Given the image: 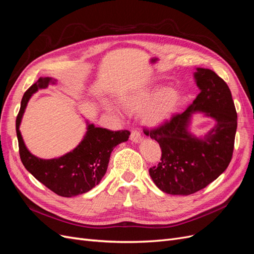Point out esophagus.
I'll list each match as a JSON object with an SVG mask.
<instances>
[{"label": "esophagus", "mask_w": 254, "mask_h": 254, "mask_svg": "<svg viewBox=\"0 0 254 254\" xmlns=\"http://www.w3.org/2000/svg\"><path fill=\"white\" fill-rule=\"evenodd\" d=\"M130 140H131V141L134 142V143L140 142V141L142 140L141 133H140L139 131H137V130L132 129V130H131V133H130Z\"/></svg>", "instance_id": "1"}]
</instances>
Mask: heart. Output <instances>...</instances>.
Segmentation results:
<instances>
[{
  "instance_id": "obj_1",
  "label": "heart",
  "mask_w": 254,
  "mask_h": 254,
  "mask_svg": "<svg viewBox=\"0 0 254 254\" xmlns=\"http://www.w3.org/2000/svg\"><path fill=\"white\" fill-rule=\"evenodd\" d=\"M159 94L158 88L143 90L126 98L123 105L129 111H142L152 102L144 114V120L149 125H158L171 118L179 103L178 93L173 89L163 91L160 96Z\"/></svg>"
}]
</instances>
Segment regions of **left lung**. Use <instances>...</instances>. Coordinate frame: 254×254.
<instances>
[{"label":"left lung","mask_w":254,"mask_h":254,"mask_svg":"<svg viewBox=\"0 0 254 254\" xmlns=\"http://www.w3.org/2000/svg\"><path fill=\"white\" fill-rule=\"evenodd\" d=\"M195 78L200 93L187 110L145 129V134L156 140L162 151L161 162L149 168V175L166 194L187 196L204 189L227 170L233 156L237 113L231 91L209 68L198 67ZM195 111L217 120V126L204 139L187 132L189 118Z\"/></svg>","instance_id":"obj_1"}]
</instances>
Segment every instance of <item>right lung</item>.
Listing matches in <instances>:
<instances>
[{
  "label": "right lung",
  "mask_w": 254,
  "mask_h": 254,
  "mask_svg": "<svg viewBox=\"0 0 254 254\" xmlns=\"http://www.w3.org/2000/svg\"><path fill=\"white\" fill-rule=\"evenodd\" d=\"M51 81L49 77L39 78L22 97L16 120L20 158L26 170L55 194L63 197L77 196L87 193L101 182L108 168L112 150L117 145L126 142L130 132L125 129L113 131L91 124L86 136L73 151L52 160L33 156L25 147L19 126L29 97L38 89L47 88Z\"/></svg>",
  "instance_id": "obj_1"
}]
</instances>
